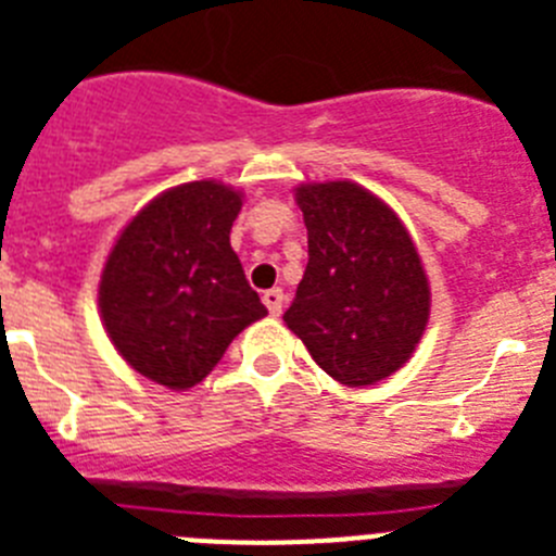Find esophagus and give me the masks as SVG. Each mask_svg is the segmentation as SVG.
Instances as JSON below:
<instances>
[{
    "instance_id": "obj_1",
    "label": "esophagus",
    "mask_w": 556,
    "mask_h": 556,
    "mask_svg": "<svg viewBox=\"0 0 556 556\" xmlns=\"http://www.w3.org/2000/svg\"><path fill=\"white\" fill-rule=\"evenodd\" d=\"M264 306L269 308V314H273V317H278V314H281V308H283V289H267V292H264Z\"/></svg>"
}]
</instances>
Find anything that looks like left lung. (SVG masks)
<instances>
[{
    "mask_svg": "<svg viewBox=\"0 0 556 556\" xmlns=\"http://www.w3.org/2000/svg\"><path fill=\"white\" fill-rule=\"evenodd\" d=\"M298 205L308 264L283 320L339 384L404 365L429 323V278L395 211L351 180L306 184Z\"/></svg>",
    "mask_w": 556,
    "mask_h": 556,
    "instance_id": "8db88e82",
    "label": "left lung"
}]
</instances>
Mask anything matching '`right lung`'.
Segmentation results:
<instances>
[{"label": "right lung", "instance_id": "obj_1", "mask_svg": "<svg viewBox=\"0 0 556 556\" xmlns=\"http://www.w3.org/2000/svg\"><path fill=\"white\" fill-rule=\"evenodd\" d=\"M242 194L214 180L175 186L127 223L108 255L100 312L132 370L169 390L208 376L267 308L250 289L230 225Z\"/></svg>", "mask_w": 556, "mask_h": 556}]
</instances>
